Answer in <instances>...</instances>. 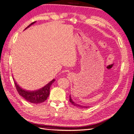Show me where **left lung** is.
<instances>
[{
	"label": "left lung",
	"instance_id": "left-lung-1",
	"mask_svg": "<svg viewBox=\"0 0 134 134\" xmlns=\"http://www.w3.org/2000/svg\"><path fill=\"white\" fill-rule=\"evenodd\" d=\"M70 102L73 105H74V106H76V107H79V108H86L89 107L88 106H85V105H80L79 104L76 103L75 102H74L72 100V98H71V95H70Z\"/></svg>",
	"mask_w": 134,
	"mask_h": 134
}]
</instances>
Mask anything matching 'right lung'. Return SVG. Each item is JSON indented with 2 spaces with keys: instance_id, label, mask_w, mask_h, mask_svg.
<instances>
[{
  "instance_id": "right-lung-1",
  "label": "right lung",
  "mask_w": 134,
  "mask_h": 134,
  "mask_svg": "<svg viewBox=\"0 0 134 134\" xmlns=\"http://www.w3.org/2000/svg\"><path fill=\"white\" fill-rule=\"evenodd\" d=\"M35 23H36V21H34V22L30 24L29 26L25 29V30L30 27L31 25L34 24ZM12 77H13L15 85L19 94L22 96L25 100H26L27 102H29L34 104L41 103L44 102L47 99L49 94V89H50L52 84L55 80L54 79H52L51 81L47 84L46 86L40 89L35 90V91H29V90H24L20 87L19 85H18L16 82L15 81L14 77L12 76Z\"/></svg>"
}]
</instances>
